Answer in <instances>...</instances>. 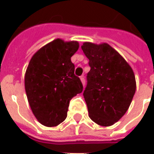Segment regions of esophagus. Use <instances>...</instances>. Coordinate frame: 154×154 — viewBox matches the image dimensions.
<instances>
[{
    "label": "esophagus",
    "mask_w": 154,
    "mask_h": 154,
    "mask_svg": "<svg viewBox=\"0 0 154 154\" xmlns=\"http://www.w3.org/2000/svg\"><path fill=\"white\" fill-rule=\"evenodd\" d=\"M80 79L81 81H82V83L83 84L84 86V85H85V77H84V76H81Z\"/></svg>",
    "instance_id": "esophagus-1"
}]
</instances>
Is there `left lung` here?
I'll return each mask as SVG.
<instances>
[{"mask_svg": "<svg viewBox=\"0 0 154 154\" xmlns=\"http://www.w3.org/2000/svg\"><path fill=\"white\" fill-rule=\"evenodd\" d=\"M82 49L91 67L83 92L89 116L99 125H112L125 114L132 101L136 90L134 73L109 44L86 42Z\"/></svg>", "mask_w": 154, "mask_h": 154, "instance_id": "1", "label": "left lung"}]
</instances>
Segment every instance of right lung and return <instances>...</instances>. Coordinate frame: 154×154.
Instances as JSON below:
<instances>
[{
	"instance_id": "add662e5",
	"label": "right lung",
	"mask_w": 154,
	"mask_h": 154,
	"mask_svg": "<svg viewBox=\"0 0 154 154\" xmlns=\"http://www.w3.org/2000/svg\"><path fill=\"white\" fill-rule=\"evenodd\" d=\"M78 48L77 41L57 38L41 48L29 61L25 91L32 112L43 125L54 127L63 122L71 99L83 90L71 61Z\"/></svg>"
}]
</instances>
